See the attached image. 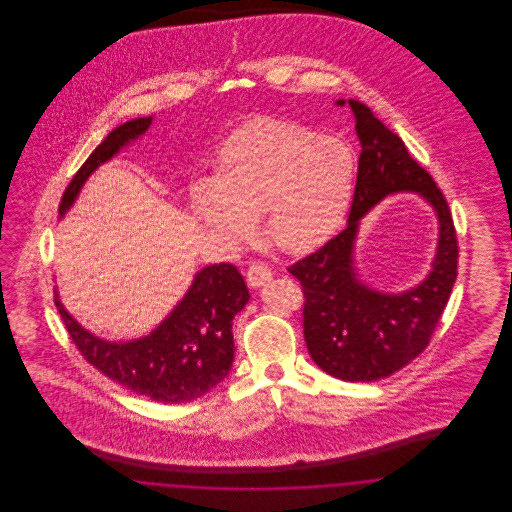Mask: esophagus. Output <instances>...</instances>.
Masks as SVG:
<instances>
[{
  "instance_id": "esophagus-1",
  "label": "esophagus",
  "mask_w": 512,
  "mask_h": 512,
  "mask_svg": "<svg viewBox=\"0 0 512 512\" xmlns=\"http://www.w3.org/2000/svg\"><path fill=\"white\" fill-rule=\"evenodd\" d=\"M272 278V270L265 265V263H253L251 267L247 268V282L251 288H259L263 284H267L268 280Z\"/></svg>"
}]
</instances>
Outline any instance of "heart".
Wrapping results in <instances>:
<instances>
[{
  "mask_svg": "<svg viewBox=\"0 0 512 512\" xmlns=\"http://www.w3.org/2000/svg\"><path fill=\"white\" fill-rule=\"evenodd\" d=\"M355 155L334 136L278 119H255L220 147L217 176L192 188L197 217L220 236L242 242L251 217L268 242L305 253L328 240L347 211Z\"/></svg>",
  "mask_w": 512,
  "mask_h": 512,
  "instance_id": "b5f03b06",
  "label": "heart"
}]
</instances>
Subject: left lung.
<instances>
[{
  "instance_id": "1",
  "label": "left lung",
  "mask_w": 512,
  "mask_h": 512,
  "mask_svg": "<svg viewBox=\"0 0 512 512\" xmlns=\"http://www.w3.org/2000/svg\"><path fill=\"white\" fill-rule=\"evenodd\" d=\"M349 105L363 149L347 228L288 270L303 288V334L313 361L345 382H374L409 365L428 347L457 280L459 245L447 199L430 172L365 103L349 99ZM395 191H416L437 209L440 240L429 278L414 291L391 296L358 282L352 244L358 220Z\"/></svg>"
}]
</instances>
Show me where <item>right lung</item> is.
Listing matches in <instances>:
<instances>
[{"instance_id":"obj_1","label":"right lung","mask_w":512,"mask_h":512,"mask_svg":"<svg viewBox=\"0 0 512 512\" xmlns=\"http://www.w3.org/2000/svg\"><path fill=\"white\" fill-rule=\"evenodd\" d=\"M151 117L115 128L76 171L61 197L59 213L73 205L88 176L122 146L142 136ZM55 307L80 355L109 380L161 403H186L222 382L234 363L232 318L249 301L244 276L230 263L197 272L192 288L167 320L149 336L126 343L103 341L86 332L61 305Z\"/></svg>"}]
</instances>
